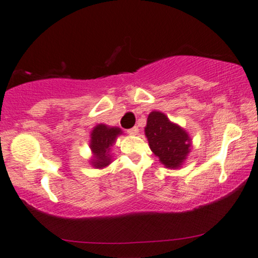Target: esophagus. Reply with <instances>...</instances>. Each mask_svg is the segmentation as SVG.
Listing matches in <instances>:
<instances>
[{"label":"esophagus","instance_id":"obj_1","mask_svg":"<svg viewBox=\"0 0 258 258\" xmlns=\"http://www.w3.org/2000/svg\"><path fill=\"white\" fill-rule=\"evenodd\" d=\"M138 132H139V130H138L137 126L132 127V128H130V130H127V133H128V135H132V136L138 135Z\"/></svg>","mask_w":258,"mask_h":258}]
</instances>
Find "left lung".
<instances>
[{
  "instance_id": "obj_1",
  "label": "left lung",
  "mask_w": 258,
  "mask_h": 258,
  "mask_svg": "<svg viewBox=\"0 0 258 258\" xmlns=\"http://www.w3.org/2000/svg\"><path fill=\"white\" fill-rule=\"evenodd\" d=\"M144 131L150 149L162 165L167 168L182 166L191 147V139L184 128L171 122L162 112L152 111Z\"/></svg>"
}]
</instances>
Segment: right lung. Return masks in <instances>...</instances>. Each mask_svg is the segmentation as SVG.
<instances>
[{
  "label": "right lung",
  "instance_id": "1",
  "mask_svg": "<svg viewBox=\"0 0 258 258\" xmlns=\"http://www.w3.org/2000/svg\"><path fill=\"white\" fill-rule=\"evenodd\" d=\"M119 127H110L104 123H99L92 130L90 148L93 153V159L91 164L96 168H103L111 162V156L109 152L112 144L116 141L117 136L121 135Z\"/></svg>",
  "mask_w": 258,
  "mask_h": 258
}]
</instances>
